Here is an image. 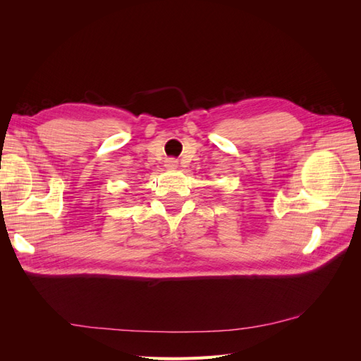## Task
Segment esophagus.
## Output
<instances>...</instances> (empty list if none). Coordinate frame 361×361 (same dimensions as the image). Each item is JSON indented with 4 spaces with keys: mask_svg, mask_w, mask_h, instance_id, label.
I'll return each instance as SVG.
<instances>
[{
    "mask_svg": "<svg viewBox=\"0 0 361 361\" xmlns=\"http://www.w3.org/2000/svg\"><path fill=\"white\" fill-rule=\"evenodd\" d=\"M166 167H167V169H176V167H178V161L173 159V158H171V159H167V161H166Z\"/></svg>",
    "mask_w": 361,
    "mask_h": 361,
    "instance_id": "esophagus-1",
    "label": "esophagus"
}]
</instances>
